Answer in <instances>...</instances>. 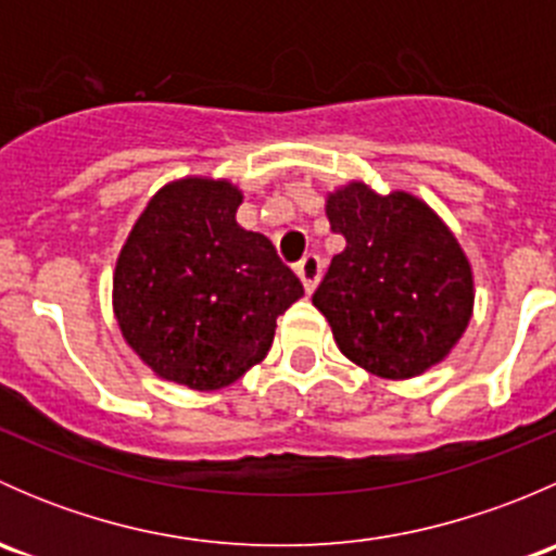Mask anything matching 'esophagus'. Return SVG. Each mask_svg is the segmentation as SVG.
Segmentation results:
<instances>
[{
    "mask_svg": "<svg viewBox=\"0 0 556 556\" xmlns=\"http://www.w3.org/2000/svg\"><path fill=\"white\" fill-rule=\"evenodd\" d=\"M295 274H299L301 285H304L306 293H312L319 282V274H323V263H319L317 255H304L299 263H295Z\"/></svg>",
    "mask_w": 556,
    "mask_h": 556,
    "instance_id": "obj_1",
    "label": "esophagus"
}]
</instances>
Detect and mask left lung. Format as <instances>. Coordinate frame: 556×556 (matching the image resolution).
<instances>
[{
    "mask_svg": "<svg viewBox=\"0 0 556 556\" xmlns=\"http://www.w3.org/2000/svg\"><path fill=\"white\" fill-rule=\"evenodd\" d=\"M325 215L346 244L312 304L341 355L392 382L446 361L473 317L476 285L439 212L408 190L379 193L350 179L325 195Z\"/></svg>",
    "mask_w": 556,
    "mask_h": 556,
    "instance_id": "left-lung-1",
    "label": "left lung"
}]
</instances>
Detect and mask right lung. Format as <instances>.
<instances>
[{
  "label": "right lung",
  "instance_id": "1",
  "mask_svg": "<svg viewBox=\"0 0 556 556\" xmlns=\"http://www.w3.org/2000/svg\"><path fill=\"white\" fill-rule=\"evenodd\" d=\"M226 177L188 174L155 190L117 252L112 312L134 355L164 382L223 390L261 363L304 285L263 233L237 223Z\"/></svg>",
  "mask_w": 556,
  "mask_h": 556
}]
</instances>
